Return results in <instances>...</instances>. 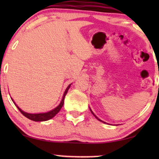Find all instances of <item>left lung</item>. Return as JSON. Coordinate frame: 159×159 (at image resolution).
<instances>
[{
    "instance_id": "1",
    "label": "left lung",
    "mask_w": 159,
    "mask_h": 159,
    "mask_svg": "<svg viewBox=\"0 0 159 159\" xmlns=\"http://www.w3.org/2000/svg\"><path fill=\"white\" fill-rule=\"evenodd\" d=\"M90 111H91V113H92V114H93V116H94L95 117V118H96V119H98V120H99L100 121H101V122H103V123H105V124H106V122H105V121H102V120H101V119H100L99 118H98V117H97V116H96V115H95V114H94V113H93V111H92V110H91V108H90Z\"/></svg>"
}]
</instances>
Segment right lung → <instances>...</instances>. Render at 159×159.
<instances>
[{
	"mask_svg": "<svg viewBox=\"0 0 159 159\" xmlns=\"http://www.w3.org/2000/svg\"><path fill=\"white\" fill-rule=\"evenodd\" d=\"M71 84H69V85L66 88V90H65V92L64 93V95H63L61 101V103H59V105H58L57 107H56L55 108H53V109H52L51 111H48V112H45V113H39V114H30V113H27V112L21 110V108H19V106H17L16 103H15V102L13 101L12 98H11V100H12V101L14 102V103L15 104V105L16 106L17 108H18V109L20 111V112L21 113V114H22L25 117H27V118L30 119V120H32V121H48V120H49V119H51L53 118V117L55 116L57 114L58 112H59V111L61 110V108H62L63 105H64V98H65V96H66V93H67V92H68V90L69 89V88H70Z\"/></svg>",
	"mask_w": 159,
	"mask_h": 159,
	"instance_id": "add662e5",
	"label": "right lung"
}]
</instances>
